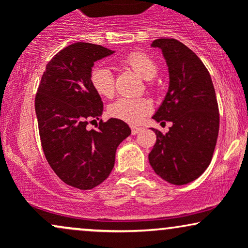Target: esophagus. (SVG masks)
Wrapping results in <instances>:
<instances>
[{
	"label": "esophagus",
	"instance_id": "1",
	"mask_svg": "<svg viewBox=\"0 0 248 248\" xmlns=\"http://www.w3.org/2000/svg\"><path fill=\"white\" fill-rule=\"evenodd\" d=\"M142 129H143V128H142V127H136V126H133V127H132V134H133V135H136V134L140 133Z\"/></svg>",
	"mask_w": 248,
	"mask_h": 248
}]
</instances>
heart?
Wrapping results in <instances>:
<instances>
[{
	"mask_svg": "<svg viewBox=\"0 0 248 248\" xmlns=\"http://www.w3.org/2000/svg\"><path fill=\"white\" fill-rule=\"evenodd\" d=\"M121 64L129 67L144 80H152L157 73V65L143 52L129 53L121 61ZM91 84L95 92L105 98L114 95V75L105 66H95L91 71ZM153 105L147 98H120L108 108L113 118L120 119L128 124H139L147 114L152 112Z\"/></svg>",
	"mask_w": 248,
	"mask_h": 248,
	"instance_id": "obj_1",
	"label": "heart"
}]
</instances>
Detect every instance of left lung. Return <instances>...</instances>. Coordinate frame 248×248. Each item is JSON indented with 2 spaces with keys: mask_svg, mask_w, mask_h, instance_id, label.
I'll use <instances>...</instances> for the list:
<instances>
[{
  "mask_svg": "<svg viewBox=\"0 0 248 248\" xmlns=\"http://www.w3.org/2000/svg\"><path fill=\"white\" fill-rule=\"evenodd\" d=\"M169 71V87L153 119L172 126L166 134L153 129L156 143L149 163L162 179L184 186L198 178L211 162L219 132V110L211 76L198 56L183 43L158 38Z\"/></svg>",
  "mask_w": 248,
  "mask_h": 248,
  "instance_id": "8db88e82",
  "label": "left lung"
}]
</instances>
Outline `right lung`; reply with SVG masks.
Here are the masks:
<instances>
[{"label": "right lung", "mask_w": 248, "mask_h": 248, "mask_svg": "<svg viewBox=\"0 0 248 248\" xmlns=\"http://www.w3.org/2000/svg\"><path fill=\"white\" fill-rule=\"evenodd\" d=\"M114 52L101 45L73 43L47 62L37 90L43 152L56 175L77 189H93L109 176L119 144L132 133L126 122L114 118L99 122L96 130L86 128L104 112L91 71L95 62Z\"/></svg>", "instance_id": "1"}]
</instances>
